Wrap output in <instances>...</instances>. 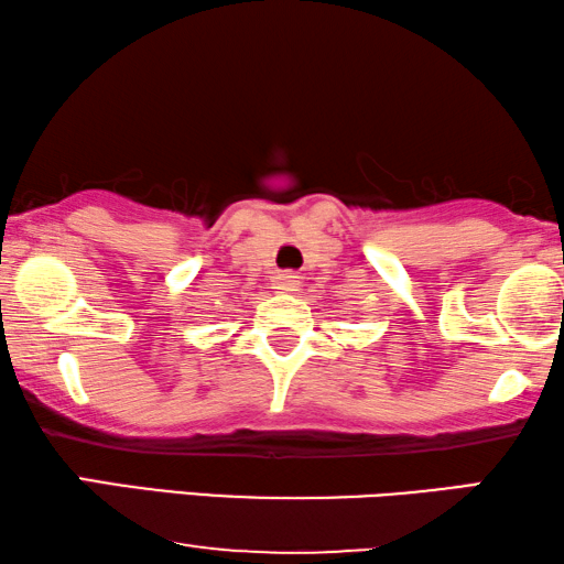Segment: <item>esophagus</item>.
I'll return each mask as SVG.
<instances>
[{
    "mask_svg": "<svg viewBox=\"0 0 564 564\" xmlns=\"http://www.w3.org/2000/svg\"><path fill=\"white\" fill-rule=\"evenodd\" d=\"M272 284L276 292H295L300 288V276L295 272H282L274 276Z\"/></svg>",
    "mask_w": 564,
    "mask_h": 564,
    "instance_id": "34e87169",
    "label": "esophagus"
}]
</instances>
